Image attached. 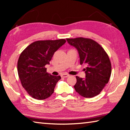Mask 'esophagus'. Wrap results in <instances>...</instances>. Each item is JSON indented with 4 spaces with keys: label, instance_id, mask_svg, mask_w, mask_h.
<instances>
[{
    "label": "esophagus",
    "instance_id": "34e87169",
    "mask_svg": "<svg viewBox=\"0 0 130 130\" xmlns=\"http://www.w3.org/2000/svg\"><path fill=\"white\" fill-rule=\"evenodd\" d=\"M69 75L68 74H65V73H63L62 74H61V77L63 78H66V77H69Z\"/></svg>",
    "mask_w": 130,
    "mask_h": 130
}]
</instances>
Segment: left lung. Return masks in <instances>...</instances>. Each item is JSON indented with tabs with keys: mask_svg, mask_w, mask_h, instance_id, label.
I'll return each mask as SVG.
<instances>
[{
	"mask_svg": "<svg viewBox=\"0 0 130 130\" xmlns=\"http://www.w3.org/2000/svg\"><path fill=\"white\" fill-rule=\"evenodd\" d=\"M67 40L78 50L80 64L86 66L85 78L76 76L74 89L84 98L97 96L108 83L111 76V63L108 56L100 45L92 39L79 37Z\"/></svg>",
	"mask_w": 130,
	"mask_h": 130,
	"instance_id": "1",
	"label": "left lung"
}]
</instances>
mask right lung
Listing matches in <instances>:
<instances>
[{"label":"right lung","mask_w":130,"mask_h":130,"mask_svg":"<svg viewBox=\"0 0 130 130\" xmlns=\"http://www.w3.org/2000/svg\"><path fill=\"white\" fill-rule=\"evenodd\" d=\"M65 42V39L35 41L21 53L18 73L22 85L32 98L44 100L54 92L61 77L48 73L45 65L49 64L54 52Z\"/></svg>","instance_id":"add662e5"}]
</instances>
